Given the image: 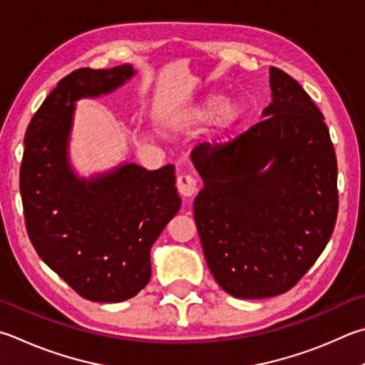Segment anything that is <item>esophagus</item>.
<instances>
[{
	"label": "esophagus",
	"mask_w": 365,
	"mask_h": 365,
	"mask_svg": "<svg viewBox=\"0 0 365 365\" xmlns=\"http://www.w3.org/2000/svg\"><path fill=\"white\" fill-rule=\"evenodd\" d=\"M177 190H178V193L185 197L195 196L197 191V185H196L195 177H191L188 174L178 175L177 177Z\"/></svg>",
	"instance_id": "obj_1"
}]
</instances>
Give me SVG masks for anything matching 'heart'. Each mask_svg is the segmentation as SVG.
<instances>
[{
  "label": "heart",
  "instance_id": "heart-1",
  "mask_svg": "<svg viewBox=\"0 0 365 365\" xmlns=\"http://www.w3.org/2000/svg\"><path fill=\"white\" fill-rule=\"evenodd\" d=\"M241 116V105L233 98L223 96H210L185 111V121L190 125H209L217 124L220 130H230Z\"/></svg>",
  "mask_w": 365,
  "mask_h": 365
}]
</instances>
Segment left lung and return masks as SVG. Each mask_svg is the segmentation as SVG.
Masks as SVG:
<instances>
[{"label": "left lung", "mask_w": 365, "mask_h": 365, "mask_svg": "<svg viewBox=\"0 0 365 365\" xmlns=\"http://www.w3.org/2000/svg\"><path fill=\"white\" fill-rule=\"evenodd\" d=\"M262 121L223 145L201 143L191 163L204 187L195 220L205 262L225 292H287L334 233L336 158L324 116L286 71L269 68Z\"/></svg>", "instance_id": "8db88e82"}]
</instances>
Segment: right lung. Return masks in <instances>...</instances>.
Wrapping results in <instances>:
<instances>
[{
    "label": "right lung",
    "instance_id": "right-lung-1",
    "mask_svg": "<svg viewBox=\"0 0 365 365\" xmlns=\"http://www.w3.org/2000/svg\"><path fill=\"white\" fill-rule=\"evenodd\" d=\"M134 75L129 63L75 70L46 97L25 134L26 233L41 260L91 302H124L147 286L151 246L182 204L174 164L147 170L124 163L89 178L71 168L76 102L110 94Z\"/></svg>",
    "mask_w": 365,
    "mask_h": 365
}]
</instances>
